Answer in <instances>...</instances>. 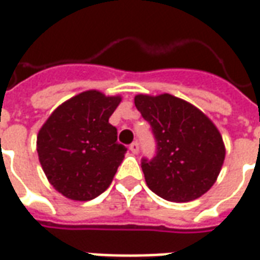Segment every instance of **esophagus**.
Returning a JSON list of instances; mask_svg holds the SVG:
<instances>
[{"mask_svg":"<svg viewBox=\"0 0 260 260\" xmlns=\"http://www.w3.org/2000/svg\"><path fill=\"white\" fill-rule=\"evenodd\" d=\"M130 151H132L133 154H137V152H139V143H137V141H133V143L130 144Z\"/></svg>","mask_w":260,"mask_h":260,"instance_id":"esophagus-1","label":"esophagus"}]
</instances>
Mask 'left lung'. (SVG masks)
Returning a JSON list of instances; mask_svg holds the SVG:
<instances>
[{
  "label": "left lung",
  "mask_w": 260,
  "mask_h": 260,
  "mask_svg": "<svg viewBox=\"0 0 260 260\" xmlns=\"http://www.w3.org/2000/svg\"><path fill=\"white\" fill-rule=\"evenodd\" d=\"M134 104L156 143L155 156L141 161L147 186L168 202L200 198L214 185L225 158L217 127L196 106L169 93H140Z\"/></svg>",
  "instance_id": "1"
}]
</instances>
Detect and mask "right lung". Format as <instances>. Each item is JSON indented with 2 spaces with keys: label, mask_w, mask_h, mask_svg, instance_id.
Returning a JSON list of instances; mask_svg holds the SVG:
<instances>
[{
  "label": "right lung",
  "mask_w": 260,
  "mask_h": 260,
  "mask_svg": "<svg viewBox=\"0 0 260 260\" xmlns=\"http://www.w3.org/2000/svg\"><path fill=\"white\" fill-rule=\"evenodd\" d=\"M120 101L99 91L82 92L60 105L39 130V161L62 196L86 202L112 183L127 151L109 123Z\"/></svg>",
  "instance_id": "right-lung-1"
}]
</instances>
